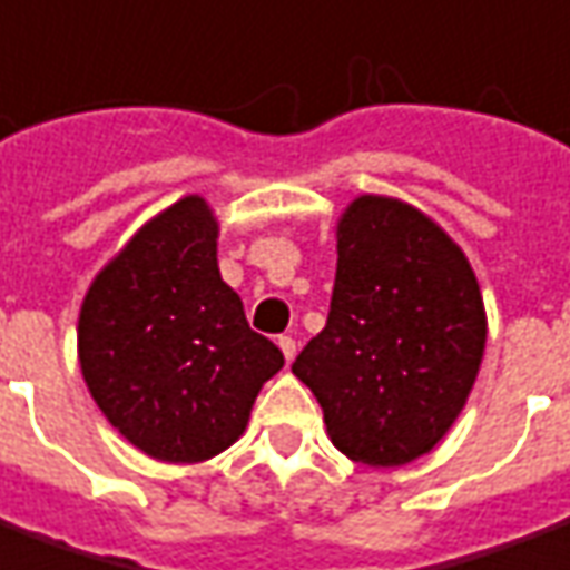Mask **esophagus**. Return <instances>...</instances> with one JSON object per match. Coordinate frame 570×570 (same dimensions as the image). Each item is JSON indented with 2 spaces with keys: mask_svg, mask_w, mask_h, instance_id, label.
<instances>
[{
  "mask_svg": "<svg viewBox=\"0 0 570 570\" xmlns=\"http://www.w3.org/2000/svg\"><path fill=\"white\" fill-rule=\"evenodd\" d=\"M277 346H281V353H284L286 362H293V358H295V337H293V334H281V337H277Z\"/></svg>",
  "mask_w": 570,
  "mask_h": 570,
  "instance_id": "obj_1",
  "label": "esophagus"
}]
</instances>
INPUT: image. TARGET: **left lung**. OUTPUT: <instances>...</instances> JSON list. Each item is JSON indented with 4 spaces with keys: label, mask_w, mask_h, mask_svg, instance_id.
<instances>
[{
    "label": "left lung",
    "mask_w": 570,
    "mask_h": 570,
    "mask_svg": "<svg viewBox=\"0 0 570 570\" xmlns=\"http://www.w3.org/2000/svg\"><path fill=\"white\" fill-rule=\"evenodd\" d=\"M484 343V298L458 242L403 199L355 197L337 220L332 311L293 364L334 449L364 466L428 454L466 406Z\"/></svg>",
    "instance_id": "obj_1"
}]
</instances>
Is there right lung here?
<instances>
[{
	"label": "right lung",
	"mask_w": 570,
	"mask_h": 570,
	"mask_svg": "<svg viewBox=\"0 0 570 570\" xmlns=\"http://www.w3.org/2000/svg\"><path fill=\"white\" fill-rule=\"evenodd\" d=\"M92 401L164 463H199L245 433L284 353L256 334L217 268V217L190 194L146 220L95 275L77 323Z\"/></svg>",
	"instance_id": "add662e5"
}]
</instances>
